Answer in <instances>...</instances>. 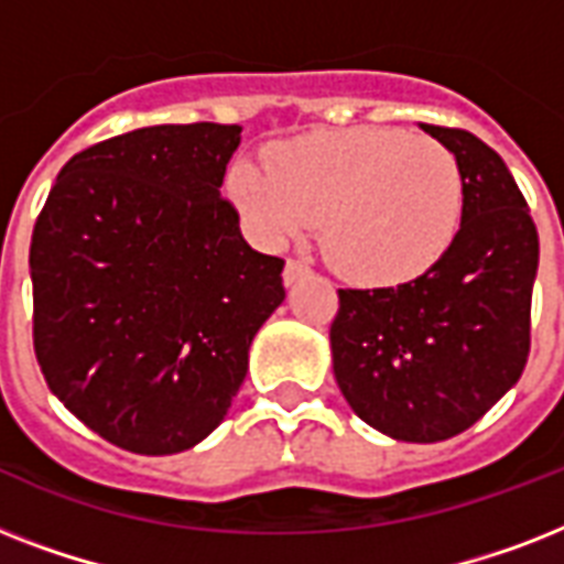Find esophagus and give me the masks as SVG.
Returning a JSON list of instances; mask_svg holds the SVG:
<instances>
[{
	"mask_svg": "<svg viewBox=\"0 0 564 564\" xmlns=\"http://www.w3.org/2000/svg\"><path fill=\"white\" fill-rule=\"evenodd\" d=\"M307 272H310V263H304V260H299V257H290V260H286V265H283V281L295 283V281H301V278H304Z\"/></svg>",
	"mask_w": 564,
	"mask_h": 564,
	"instance_id": "1",
	"label": "esophagus"
}]
</instances>
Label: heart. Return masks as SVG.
Wrapping results in <instances>:
<instances>
[{"label":"heart","mask_w":564,"mask_h":564,"mask_svg":"<svg viewBox=\"0 0 564 564\" xmlns=\"http://www.w3.org/2000/svg\"><path fill=\"white\" fill-rule=\"evenodd\" d=\"M230 193L272 246L322 221V251L362 283H401L438 263L463 221V175L445 145L398 128L313 131L242 163Z\"/></svg>","instance_id":"1"}]
</instances>
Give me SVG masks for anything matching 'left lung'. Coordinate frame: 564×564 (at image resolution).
<instances>
[{
  "label": "left lung",
  "mask_w": 564,
  "mask_h": 564,
  "mask_svg": "<svg viewBox=\"0 0 564 564\" xmlns=\"http://www.w3.org/2000/svg\"><path fill=\"white\" fill-rule=\"evenodd\" d=\"M421 131L459 163L463 225L415 281L339 290L330 348L336 383L366 424L398 442H445L524 371L539 230L495 149L463 128Z\"/></svg>",
  "instance_id": "left-lung-1"
}]
</instances>
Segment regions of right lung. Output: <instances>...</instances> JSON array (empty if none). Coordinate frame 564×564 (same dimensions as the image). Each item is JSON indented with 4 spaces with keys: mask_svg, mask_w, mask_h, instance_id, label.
I'll use <instances>...</instances> for the list:
<instances>
[{
    "mask_svg": "<svg viewBox=\"0 0 564 564\" xmlns=\"http://www.w3.org/2000/svg\"><path fill=\"white\" fill-rule=\"evenodd\" d=\"M239 126H152L73 154L31 234L34 354L57 401L131 454L219 427L283 260L221 198Z\"/></svg>",
    "mask_w": 564,
    "mask_h": 564,
    "instance_id": "1",
    "label": "right lung"
}]
</instances>
